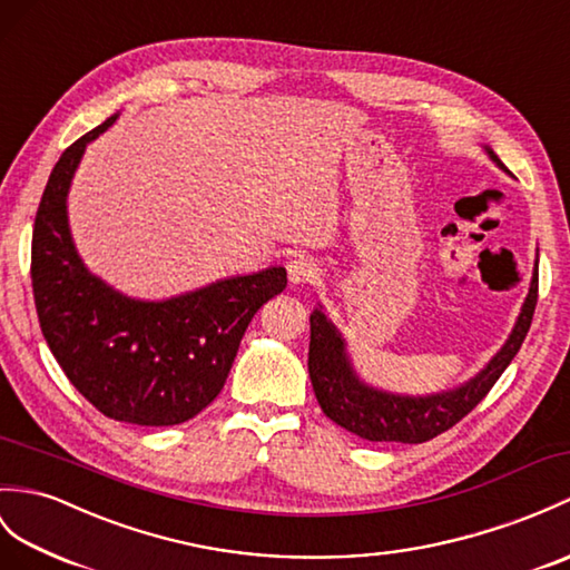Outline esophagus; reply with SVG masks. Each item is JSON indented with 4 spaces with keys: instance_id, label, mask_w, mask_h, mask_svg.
Masks as SVG:
<instances>
[{
    "instance_id": "obj_1",
    "label": "esophagus",
    "mask_w": 570,
    "mask_h": 570,
    "mask_svg": "<svg viewBox=\"0 0 570 570\" xmlns=\"http://www.w3.org/2000/svg\"><path fill=\"white\" fill-rule=\"evenodd\" d=\"M288 279L291 284H313L317 279V264L308 257H296L288 262Z\"/></svg>"
}]
</instances>
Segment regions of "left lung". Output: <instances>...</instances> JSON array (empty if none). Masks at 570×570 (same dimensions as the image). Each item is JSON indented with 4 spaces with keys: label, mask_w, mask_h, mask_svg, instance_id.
<instances>
[{
    "label": "left lung",
    "mask_w": 570,
    "mask_h": 570,
    "mask_svg": "<svg viewBox=\"0 0 570 570\" xmlns=\"http://www.w3.org/2000/svg\"><path fill=\"white\" fill-rule=\"evenodd\" d=\"M488 155H491V160L498 167L505 169V165L498 160L493 150H488ZM537 296L539 262L534 267L532 286H529V296L518 317V325H514L510 340L493 356L491 364L461 389L436 395H422V399L383 393L356 379L345 354V342H342L335 325L327 321L323 311H313L308 374L315 399L330 420L337 422L347 432L362 436V440L403 444L428 442L432 436L454 428L493 389V383L505 372L508 364L514 360V354L522 347L529 325H532Z\"/></svg>",
    "instance_id": "8db88e82"
}]
</instances>
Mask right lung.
<instances>
[{"mask_svg": "<svg viewBox=\"0 0 570 570\" xmlns=\"http://www.w3.org/2000/svg\"><path fill=\"white\" fill-rule=\"evenodd\" d=\"M50 171L31 243L33 298L48 347L72 386L118 422L167 428L216 401L255 313L286 288V269L233 276L160 303L134 301L91 276L68 228V189L87 142Z\"/></svg>", "mask_w": 570, "mask_h": 570, "instance_id": "add662e5", "label": "right lung"}]
</instances>
